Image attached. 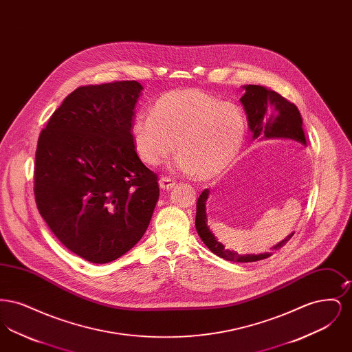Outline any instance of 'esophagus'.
Masks as SVG:
<instances>
[{"instance_id": "1", "label": "esophagus", "mask_w": 352, "mask_h": 352, "mask_svg": "<svg viewBox=\"0 0 352 352\" xmlns=\"http://www.w3.org/2000/svg\"><path fill=\"white\" fill-rule=\"evenodd\" d=\"M175 181L174 179H171V178H168V177H162L161 179H160V186L164 188V190H170L171 187H174L175 186Z\"/></svg>"}]
</instances>
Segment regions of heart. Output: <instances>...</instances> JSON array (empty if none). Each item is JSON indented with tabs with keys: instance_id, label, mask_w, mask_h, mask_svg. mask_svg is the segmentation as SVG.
<instances>
[{
	"instance_id": "1",
	"label": "heart",
	"mask_w": 352,
	"mask_h": 352,
	"mask_svg": "<svg viewBox=\"0 0 352 352\" xmlns=\"http://www.w3.org/2000/svg\"><path fill=\"white\" fill-rule=\"evenodd\" d=\"M248 132L241 105L198 89L173 91L140 112L132 125L134 146L144 162L157 166L178 146L175 166L212 178L234 164ZM179 144H176V141Z\"/></svg>"
}]
</instances>
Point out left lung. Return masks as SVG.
<instances>
[{
    "instance_id": "left-lung-1",
    "label": "left lung",
    "mask_w": 352,
    "mask_h": 352,
    "mask_svg": "<svg viewBox=\"0 0 352 352\" xmlns=\"http://www.w3.org/2000/svg\"><path fill=\"white\" fill-rule=\"evenodd\" d=\"M240 101L243 102L244 109L247 112L253 138L285 137V138H293L306 145V138L302 129L301 113L292 101L286 100L276 91L267 89L261 85H245V94L243 95ZM207 198H208V190H204L197 201L195 227H197V232L201 236L203 243L207 245L210 251L214 252L224 260L237 261V263L258 261L270 256V253L256 254V256L254 254L240 256L236 252L227 251L207 227V218H206ZM292 236L293 234H289L285 240L276 244L272 251H277L281 247H284Z\"/></svg>"
}]
</instances>
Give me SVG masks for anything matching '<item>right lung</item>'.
I'll return each mask as SVG.
<instances>
[{
	"mask_svg": "<svg viewBox=\"0 0 352 352\" xmlns=\"http://www.w3.org/2000/svg\"><path fill=\"white\" fill-rule=\"evenodd\" d=\"M142 85H82L38 138L34 197L41 217L71 252L113 261L144 236L160 198L158 175L138 158L132 125Z\"/></svg>",
	"mask_w": 352,
	"mask_h": 352,
	"instance_id": "add662e5",
	"label": "right lung"
}]
</instances>
